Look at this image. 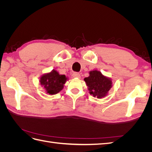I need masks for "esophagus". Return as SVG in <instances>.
I'll use <instances>...</instances> for the list:
<instances>
[{"instance_id": "obj_1", "label": "esophagus", "mask_w": 152, "mask_h": 152, "mask_svg": "<svg viewBox=\"0 0 152 152\" xmlns=\"http://www.w3.org/2000/svg\"><path fill=\"white\" fill-rule=\"evenodd\" d=\"M73 77L74 78H77V79H80V75L79 73H77V72H74L73 73Z\"/></svg>"}]
</instances>
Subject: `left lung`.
Masks as SVG:
<instances>
[{"instance_id": "1", "label": "left lung", "mask_w": 152, "mask_h": 152, "mask_svg": "<svg viewBox=\"0 0 152 152\" xmlns=\"http://www.w3.org/2000/svg\"><path fill=\"white\" fill-rule=\"evenodd\" d=\"M89 75V77L84 79L89 93L97 98L104 97L111 89L112 84L111 79L104 77L97 70L91 71Z\"/></svg>"}]
</instances>
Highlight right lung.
Returning <instances> with one entry per match:
<instances>
[{
	"mask_svg": "<svg viewBox=\"0 0 152 152\" xmlns=\"http://www.w3.org/2000/svg\"><path fill=\"white\" fill-rule=\"evenodd\" d=\"M66 80L67 78L65 75H59L58 72L53 70L41 77L40 82L47 93L53 95L58 93L63 89Z\"/></svg>",
	"mask_w": 152,
	"mask_h": 152,
	"instance_id": "add662e5",
	"label": "right lung"
}]
</instances>
